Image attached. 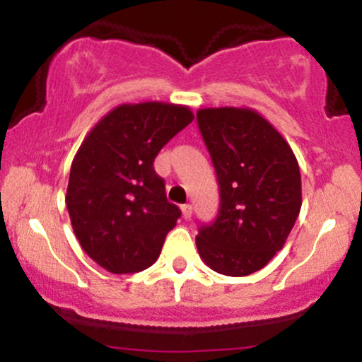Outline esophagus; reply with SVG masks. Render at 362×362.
Returning a JSON list of instances; mask_svg holds the SVG:
<instances>
[{
  "label": "esophagus",
  "mask_w": 362,
  "mask_h": 362,
  "mask_svg": "<svg viewBox=\"0 0 362 362\" xmlns=\"http://www.w3.org/2000/svg\"><path fill=\"white\" fill-rule=\"evenodd\" d=\"M182 216H184V219L192 218V206H190V204L182 206Z\"/></svg>",
  "instance_id": "esophagus-1"
}]
</instances>
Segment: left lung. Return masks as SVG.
<instances>
[{"label":"left lung","instance_id":"1","mask_svg":"<svg viewBox=\"0 0 362 362\" xmlns=\"http://www.w3.org/2000/svg\"><path fill=\"white\" fill-rule=\"evenodd\" d=\"M197 126L219 185L218 216L195 238L199 255L224 276H248L284 247L300 214L296 156L252 109H201Z\"/></svg>","mask_w":362,"mask_h":362}]
</instances>
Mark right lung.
<instances>
[{"mask_svg":"<svg viewBox=\"0 0 362 362\" xmlns=\"http://www.w3.org/2000/svg\"><path fill=\"white\" fill-rule=\"evenodd\" d=\"M192 120L184 105L126 103L110 110L81 143L66 206L81 248L105 271L139 272L160 257L182 213L167 201L153 161Z\"/></svg>","mask_w":362,"mask_h":362,"instance_id":"1","label":"right lung"}]
</instances>
